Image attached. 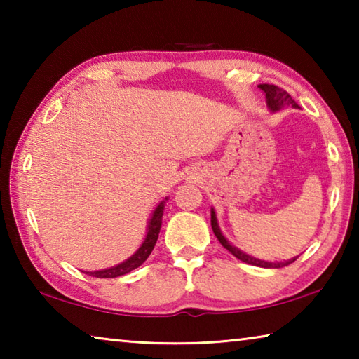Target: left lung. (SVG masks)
<instances>
[{
    "label": "left lung",
    "mask_w": 359,
    "mask_h": 359,
    "mask_svg": "<svg viewBox=\"0 0 359 359\" xmlns=\"http://www.w3.org/2000/svg\"><path fill=\"white\" fill-rule=\"evenodd\" d=\"M258 87L266 93L267 106H269L272 111H277V109H280L283 104H291L293 107H299V106L296 104V101L288 95V92H285L283 88L277 87V85L259 83ZM210 224H212V231H214V234L217 236V239L220 241V244L224 248H226L229 253H233L236 258L241 259V261H244V263H247V264H253V266H259V267H283V266H288V264L293 263V261H296V258H293V259H290V261H285V263H269V261H261V259H257V258H253V257H248V255H245L244 252H241L239 248H236L234 245H231L229 242L224 239V236L222 234V231H220V228H218V224H217V217H215L214 209H212V212H210Z\"/></svg>",
    "instance_id": "left-lung-1"
}]
</instances>
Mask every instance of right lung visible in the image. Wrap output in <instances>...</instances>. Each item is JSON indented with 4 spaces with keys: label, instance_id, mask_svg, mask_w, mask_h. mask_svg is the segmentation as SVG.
I'll list each match as a JSON object with an SVG mask.
<instances>
[{
    "label": "right lung",
    "instance_id": "right-lung-1",
    "mask_svg": "<svg viewBox=\"0 0 359 359\" xmlns=\"http://www.w3.org/2000/svg\"><path fill=\"white\" fill-rule=\"evenodd\" d=\"M163 209H165V204L160 203V205L155 209L154 215L150 218L149 223V231L147 236H145V241L142 242V245L139 247V250L133 255L131 258H128L123 263L114 267H109V269H102V271H95V272H85V274L92 276V277H98V278H114V277H120L131 272L133 269L141 266L145 259L149 258V255L154 250V247L156 244L158 234H160V228H161V218H163Z\"/></svg>",
    "mask_w": 359,
    "mask_h": 359
}]
</instances>
